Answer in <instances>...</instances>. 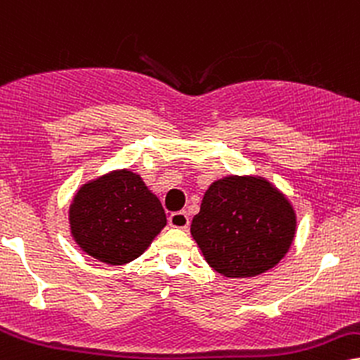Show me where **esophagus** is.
I'll use <instances>...</instances> for the list:
<instances>
[{
  "label": "esophagus",
  "mask_w": 360,
  "mask_h": 360,
  "mask_svg": "<svg viewBox=\"0 0 360 360\" xmlns=\"http://www.w3.org/2000/svg\"><path fill=\"white\" fill-rule=\"evenodd\" d=\"M168 224L175 229H187L190 220L187 212H173V214L168 215Z\"/></svg>",
  "instance_id": "obj_1"
}]
</instances>
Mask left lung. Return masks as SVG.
<instances>
[{
  "mask_svg": "<svg viewBox=\"0 0 360 360\" xmlns=\"http://www.w3.org/2000/svg\"><path fill=\"white\" fill-rule=\"evenodd\" d=\"M190 232L217 272L254 277L287 254L295 214L269 181L227 176L207 190Z\"/></svg>",
  "mask_w": 360,
  "mask_h": 360,
  "instance_id": "obj_1",
  "label": "left lung"
}]
</instances>
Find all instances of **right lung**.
<instances>
[{"instance_id":"obj_1","label":"right lung","mask_w":360,"mask_h":360,"mask_svg":"<svg viewBox=\"0 0 360 360\" xmlns=\"http://www.w3.org/2000/svg\"><path fill=\"white\" fill-rule=\"evenodd\" d=\"M75 240L88 255L122 265L141 255L165 227L162 203L135 173H110L79 188L70 208Z\"/></svg>"}]
</instances>
